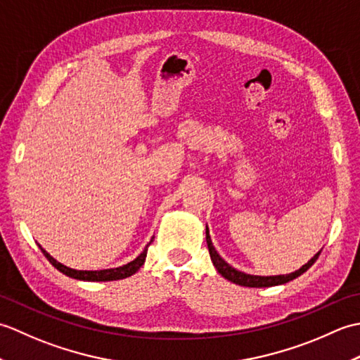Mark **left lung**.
Masks as SVG:
<instances>
[{
    "mask_svg": "<svg viewBox=\"0 0 360 360\" xmlns=\"http://www.w3.org/2000/svg\"><path fill=\"white\" fill-rule=\"evenodd\" d=\"M205 240H207V246H209V254L212 258L213 266L217 267V271L223 275L224 278H227L229 281L235 283V285L240 286H248V288H269V286H277V285H285V283L294 280L297 277H300L303 272H307L309 267L316 263V259L319 258V254H316L312 257L309 262L302 266L300 269L292 272V274H286V275H272V277H262V275H250V274H244L241 271H236L235 267H232L231 264H227L223 258L219 257L218 252L215 250L210 240L209 235V229L205 227Z\"/></svg>",
    "mask_w": 360,
    "mask_h": 360,
    "instance_id": "8db88e82",
    "label": "left lung"
}]
</instances>
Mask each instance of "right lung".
Segmentation results:
<instances>
[{
    "label": "right lung",
    "instance_id": "right-lung-1",
    "mask_svg": "<svg viewBox=\"0 0 360 360\" xmlns=\"http://www.w3.org/2000/svg\"><path fill=\"white\" fill-rule=\"evenodd\" d=\"M155 238V236H153ZM151 238V241H153ZM151 241L147 244V248L143 249L142 254L134 258L133 262H129L128 264H124L120 267H112V269H103V271H77V269H71V267H68L62 263H58L56 258H52L48 252H46L41 246V252L44 254V257L49 259V263L58 269L60 272H63L65 275L75 280H83V281H112V280H122V278H127V277H131L133 274H136L137 271L141 269V266L145 262V257H147V250L148 246L151 244Z\"/></svg>",
    "mask_w": 360,
    "mask_h": 360
}]
</instances>
